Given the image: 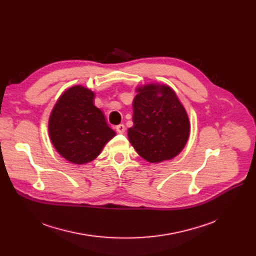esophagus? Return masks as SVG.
I'll list each match as a JSON object with an SVG mask.
<instances>
[{
  "mask_svg": "<svg viewBox=\"0 0 256 256\" xmlns=\"http://www.w3.org/2000/svg\"><path fill=\"white\" fill-rule=\"evenodd\" d=\"M116 130L119 134H124L126 132V126H124V124H118L116 126Z\"/></svg>",
  "mask_w": 256,
  "mask_h": 256,
  "instance_id": "obj_1",
  "label": "esophagus"
}]
</instances>
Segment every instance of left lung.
Segmentation results:
<instances>
[{"label": "left lung", "mask_w": 256, "mask_h": 256, "mask_svg": "<svg viewBox=\"0 0 256 256\" xmlns=\"http://www.w3.org/2000/svg\"><path fill=\"white\" fill-rule=\"evenodd\" d=\"M138 92L132 104L134 126L128 128L134 148L150 163L178 156L189 138L190 124L176 94L158 85H146Z\"/></svg>", "instance_id": "1"}]
</instances>
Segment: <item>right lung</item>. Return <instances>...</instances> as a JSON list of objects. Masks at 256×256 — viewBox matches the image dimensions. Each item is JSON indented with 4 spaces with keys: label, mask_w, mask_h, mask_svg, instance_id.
I'll list each match as a JSON object with an SVG mask.
<instances>
[{
    "label": "right lung",
    "mask_w": 256,
    "mask_h": 256,
    "mask_svg": "<svg viewBox=\"0 0 256 256\" xmlns=\"http://www.w3.org/2000/svg\"><path fill=\"white\" fill-rule=\"evenodd\" d=\"M94 93L82 86L66 90L54 106L48 134L57 152L74 164L91 162L115 136L102 112L93 104Z\"/></svg>",
    "instance_id": "obj_1"
}]
</instances>
